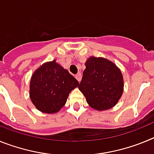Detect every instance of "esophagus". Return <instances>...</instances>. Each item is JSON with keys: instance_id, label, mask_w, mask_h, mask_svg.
Here are the masks:
<instances>
[{"instance_id": "34e87169", "label": "esophagus", "mask_w": 154, "mask_h": 154, "mask_svg": "<svg viewBox=\"0 0 154 154\" xmlns=\"http://www.w3.org/2000/svg\"><path fill=\"white\" fill-rule=\"evenodd\" d=\"M75 79L78 80L79 82H80V81H81V79H82V74L80 72L77 73V74L75 75Z\"/></svg>"}]
</instances>
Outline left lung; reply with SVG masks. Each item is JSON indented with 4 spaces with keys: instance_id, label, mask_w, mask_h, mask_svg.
<instances>
[{
    "instance_id": "8db88e82",
    "label": "left lung",
    "mask_w": 154,
    "mask_h": 154,
    "mask_svg": "<svg viewBox=\"0 0 154 154\" xmlns=\"http://www.w3.org/2000/svg\"><path fill=\"white\" fill-rule=\"evenodd\" d=\"M92 108L106 110L114 106L123 91V79L115 64L103 58L91 57L79 85Z\"/></svg>"
}]
</instances>
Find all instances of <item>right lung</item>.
I'll use <instances>...</instances> for the list:
<instances>
[{"mask_svg":"<svg viewBox=\"0 0 154 154\" xmlns=\"http://www.w3.org/2000/svg\"><path fill=\"white\" fill-rule=\"evenodd\" d=\"M79 82L55 61L37 69L30 82V98L36 108L46 113L58 112Z\"/></svg>","mask_w":154,"mask_h":154,"instance_id":"1","label":"right lung"}]
</instances>
